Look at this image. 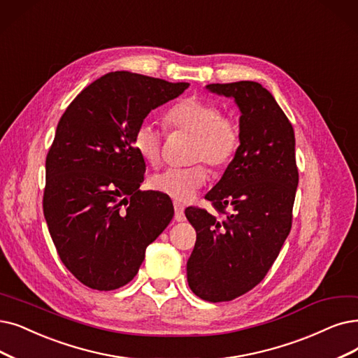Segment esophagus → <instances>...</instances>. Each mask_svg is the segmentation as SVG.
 <instances>
[{
    "label": "esophagus",
    "mask_w": 358,
    "mask_h": 358,
    "mask_svg": "<svg viewBox=\"0 0 358 358\" xmlns=\"http://www.w3.org/2000/svg\"><path fill=\"white\" fill-rule=\"evenodd\" d=\"M173 207H175V220L183 222L185 220V207L179 201H175Z\"/></svg>",
    "instance_id": "34e87169"
}]
</instances>
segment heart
Listing matches in <instances>:
<instances>
[{
	"mask_svg": "<svg viewBox=\"0 0 358 358\" xmlns=\"http://www.w3.org/2000/svg\"><path fill=\"white\" fill-rule=\"evenodd\" d=\"M170 131L187 132L194 136L189 157L199 162L187 167H167L150 179L151 189L178 201H189L207 180V162L213 169H222L234 160L241 145L239 124L216 103L204 98L188 96L171 106L166 116ZM164 134L148 119L141 120L132 135V145L142 160L157 164L162 159Z\"/></svg>",
	"mask_w": 358,
	"mask_h": 358,
	"instance_id": "b5f03b06",
	"label": "heart"
}]
</instances>
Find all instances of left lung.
Listing matches in <instances>:
<instances>
[{
  "label": "left lung",
  "instance_id": "1",
  "mask_svg": "<svg viewBox=\"0 0 358 358\" xmlns=\"http://www.w3.org/2000/svg\"><path fill=\"white\" fill-rule=\"evenodd\" d=\"M207 88L235 98L241 145L206 195L223 219L206 208L185 210L196 232L187 275L196 296L223 303L251 291L278 259L292 226L298 167L292 124L260 83H210Z\"/></svg>",
  "mask_w": 358,
  "mask_h": 358
}]
</instances>
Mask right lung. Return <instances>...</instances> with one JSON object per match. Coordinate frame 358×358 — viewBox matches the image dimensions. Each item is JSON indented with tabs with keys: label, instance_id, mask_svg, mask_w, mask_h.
<instances>
[{
	"label": "right lung",
	"instance_id": "add662e5",
	"mask_svg": "<svg viewBox=\"0 0 358 358\" xmlns=\"http://www.w3.org/2000/svg\"><path fill=\"white\" fill-rule=\"evenodd\" d=\"M188 87L111 71L88 85L57 124L42 207L60 260L88 288L129 283L147 247L173 217L170 198L139 189L145 162L132 135L151 110Z\"/></svg>",
	"mask_w": 358,
	"mask_h": 358
}]
</instances>
